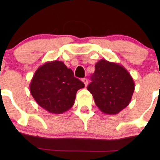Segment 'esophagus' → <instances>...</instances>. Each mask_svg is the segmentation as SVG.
Returning a JSON list of instances; mask_svg holds the SVG:
<instances>
[{
  "instance_id": "obj_1",
  "label": "esophagus",
  "mask_w": 160,
  "mask_h": 160,
  "mask_svg": "<svg viewBox=\"0 0 160 160\" xmlns=\"http://www.w3.org/2000/svg\"><path fill=\"white\" fill-rule=\"evenodd\" d=\"M82 81L84 82V84H85V86H87V85H88V80H87V79H86V78L82 79Z\"/></svg>"
}]
</instances>
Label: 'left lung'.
<instances>
[{"mask_svg": "<svg viewBox=\"0 0 160 160\" xmlns=\"http://www.w3.org/2000/svg\"><path fill=\"white\" fill-rule=\"evenodd\" d=\"M95 73L87 89L101 111L117 114L130 103L135 82L122 65L101 59L95 64Z\"/></svg>", "mask_w": 160, "mask_h": 160, "instance_id": "obj_1", "label": "left lung"}]
</instances>
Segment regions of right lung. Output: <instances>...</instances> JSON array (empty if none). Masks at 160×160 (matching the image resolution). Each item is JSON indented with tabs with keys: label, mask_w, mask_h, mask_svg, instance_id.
I'll list each match as a JSON object with an SVG mask.
<instances>
[{
	"label": "right lung",
	"mask_w": 160,
	"mask_h": 160,
	"mask_svg": "<svg viewBox=\"0 0 160 160\" xmlns=\"http://www.w3.org/2000/svg\"><path fill=\"white\" fill-rule=\"evenodd\" d=\"M84 86L74 78L72 70L56 60L38 68L31 81L30 92L40 107L51 113L61 114L74 105L77 92Z\"/></svg>",
	"instance_id": "1"
}]
</instances>
